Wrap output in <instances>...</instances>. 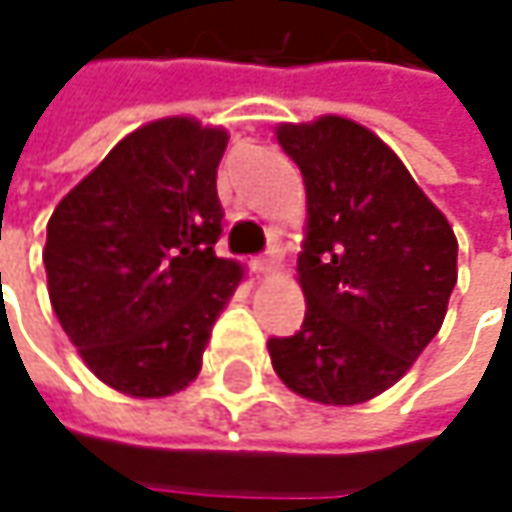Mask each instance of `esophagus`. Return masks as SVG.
Here are the masks:
<instances>
[{
	"label": "esophagus",
	"instance_id": "1",
	"mask_svg": "<svg viewBox=\"0 0 512 512\" xmlns=\"http://www.w3.org/2000/svg\"><path fill=\"white\" fill-rule=\"evenodd\" d=\"M253 270H256V273H262V276H270V273H276V270H279V259H276L273 253L259 256V259H253Z\"/></svg>",
	"mask_w": 512,
	"mask_h": 512
}]
</instances>
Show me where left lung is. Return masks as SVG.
<instances>
[{
	"mask_svg": "<svg viewBox=\"0 0 512 512\" xmlns=\"http://www.w3.org/2000/svg\"><path fill=\"white\" fill-rule=\"evenodd\" d=\"M307 190L302 330L270 339L279 379L319 404H362L402 379L439 333L459 242L376 133L342 116L279 125Z\"/></svg>",
	"mask_w": 512,
	"mask_h": 512,
	"instance_id": "1",
	"label": "left lung"
}]
</instances>
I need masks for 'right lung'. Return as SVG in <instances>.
Returning <instances> with one entry per match:
<instances>
[{
    "label": "right lung",
    "instance_id": "1",
    "mask_svg": "<svg viewBox=\"0 0 512 512\" xmlns=\"http://www.w3.org/2000/svg\"><path fill=\"white\" fill-rule=\"evenodd\" d=\"M227 130L168 116L133 130L56 205L45 270L59 325L113 390H185L242 265L219 259Z\"/></svg>",
    "mask_w": 512,
    "mask_h": 512
}]
</instances>
